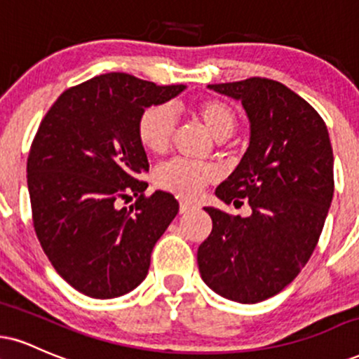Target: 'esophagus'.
Listing matches in <instances>:
<instances>
[{"label":"esophagus","mask_w":359,"mask_h":359,"mask_svg":"<svg viewBox=\"0 0 359 359\" xmlns=\"http://www.w3.org/2000/svg\"><path fill=\"white\" fill-rule=\"evenodd\" d=\"M197 207H198L197 204H192V202L189 201H180V214L191 212V210H196Z\"/></svg>","instance_id":"obj_1"}]
</instances>
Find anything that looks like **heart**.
Returning a JSON list of instances; mask_svg holds the SVG:
<instances>
[{"label": "heart", "mask_w": 359, "mask_h": 359, "mask_svg": "<svg viewBox=\"0 0 359 359\" xmlns=\"http://www.w3.org/2000/svg\"><path fill=\"white\" fill-rule=\"evenodd\" d=\"M194 115L204 123L215 140H226L237 127L234 109L219 98H207L194 105ZM175 132L174 114L165 105H150L142 110L137 120V137L147 152L163 154ZM217 177V168L210 163L172 158L155 172V184L163 191L185 198H196L207 184Z\"/></svg>", "instance_id": "b5f03b06"}]
</instances>
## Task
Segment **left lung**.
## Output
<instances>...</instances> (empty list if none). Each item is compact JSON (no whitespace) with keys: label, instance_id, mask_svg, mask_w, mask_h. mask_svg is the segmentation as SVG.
I'll return each instance as SVG.
<instances>
[{"label":"left lung","instance_id":"obj_1","mask_svg":"<svg viewBox=\"0 0 359 359\" xmlns=\"http://www.w3.org/2000/svg\"><path fill=\"white\" fill-rule=\"evenodd\" d=\"M209 88L241 100L250 122L248 150L215 196L234 205L248 198L252 214L205 207L212 232L198 245V271L226 299L261 303L301 273L321 236L334 192L330 133L304 98L276 80Z\"/></svg>","mask_w":359,"mask_h":359}]
</instances>
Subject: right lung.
<instances>
[{"mask_svg":"<svg viewBox=\"0 0 359 359\" xmlns=\"http://www.w3.org/2000/svg\"><path fill=\"white\" fill-rule=\"evenodd\" d=\"M184 88L107 73L65 90L38 127L27 163L34 232L56 273L81 294L110 299L135 289L179 212L172 194L145 196L149 161L137 120ZM132 195L136 202L120 208Z\"/></svg>","mask_w":359,"mask_h":359,"instance_id":"add662e5","label":"right lung"}]
</instances>
